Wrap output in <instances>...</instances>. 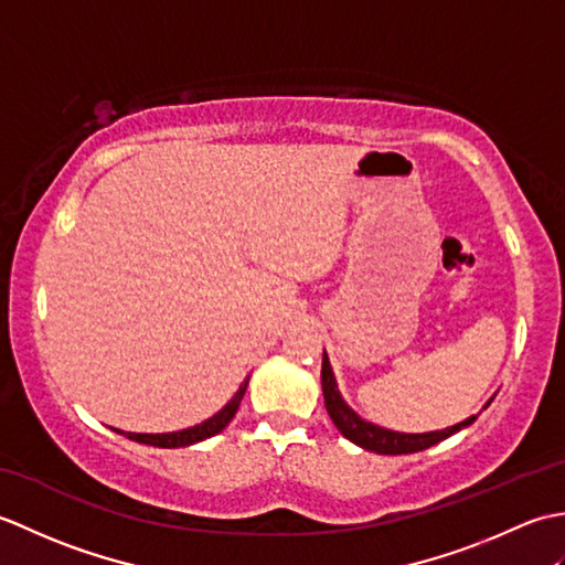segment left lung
Wrapping results in <instances>:
<instances>
[{
  "label": "left lung",
  "instance_id": "1",
  "mask_svg": "<svg viewBox=\"0 0 565 565\" xmlns=\"http://www.w3.org/2000/svg\"><path fill=\"white\" fill-rule=\"evenodd\" d=\"M320 381H322V395H326V407L328 415L338 427L342 435L359 444L362 449L376 451V454H413V451H423L435 447L441 439L451 437L454 431H459L476 423L478 415H471L463 423L447 427V429H437V431H423V435H405V431H393L386 427H379L374 423H366V419L359 417L350 405L344 403V398L338 391V381H334L332 366L328 354L322 352V371H320Z\"/></svg>",
  "mask_w": 565,
  "mask_h": 565
}]
</instances>
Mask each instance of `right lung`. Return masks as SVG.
<instances>
[{"label":"right lung","instance_id":"1","mask_svg":"<svg viewBox=\"0 0 565 565\" xmlns=\"http://www.w3.org/2000/svg\"><path fill=\"white\" fill-rule=\"evenodd\" d=\"M247 381H249V376L243 383H239L237 393L233 395L231 401L225 403L223 411H218L213 417H209L206 423H201V425H194V427H189V429H179V431H164V435H140V431H121V429H114V431H118V435H126L128 439H134V441L150 444V447H160V449L189 447V444H196V441L209 439V437L218 435L221 429L227 427V423H231V419L235 417L237 407H239V401H243V395L247 391Z\"/></svg>","mask_w":565,"mask_h":565}]
</instances>
